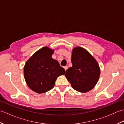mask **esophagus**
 <instances>
[{"instance_id": "esophagus-1", "label": "esophagus", "mask_w": 124, "mask_h": 124, "mask_svg": "<svg viewBox=\"0 0 124 124\" xmlns=\"http://www.w3.org/2000/svg\"><path fill=\"white\" fill-rule=\"evenodd\" d=\"M64 69H65V71H66V70L68 69V67H67V66H65V67H64Z\"/></svg>"}]
</instances>
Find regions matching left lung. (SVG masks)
Segmentation results:
<instances>
[{
    "mask_svg": "<svg viewBox=\"0 0 124 124\" xmlns=\"http://www.w3.org/2000/svg\"><path fill=\"white\" fill-rule=\"evenodd\" d=\"M71 62L72 66L66 70L65 76L72 87L81 93L91 91L100 77L98 63L87 50L81 47L73 49Z\"/></svg>",
    "mask_w": 124,
    "mask_h": 124,
    "instance_id": "left-lung-1",
    "label": "left lung"
}]
</instances>
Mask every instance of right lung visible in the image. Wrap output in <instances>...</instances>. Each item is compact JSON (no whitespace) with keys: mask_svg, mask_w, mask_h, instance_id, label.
Instances as JSON below:
<instances>
[{"mask_svg":"<svg viewBox=\"0 0 124 124\" xmlns=\"http://www.w3.org/2000/svg\"><path fill=\"white\" fill-rule=\"evenodd\" d=\"M54 50L44 47L35 53L24 65V76L31 89L44 93L54 87L57 78L65 74V70L52 57Z\"/></svg>","mask_w":124,"mask_h":124,"instance_id":"add662e5","label":"right lung"}]
</instances>
